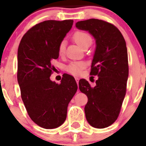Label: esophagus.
<instances>
[{
    "instance_id": "34e87169",
    "label": "esophagus",
    "mask_w": 146,
    "mask_h": 146,
    "mask_svg": "<svg viewBox=\"0 0 146 146\" xmlns=\"http://www.w3.org/2000/svg\"><path fill=\"white\" fill-rule=\"evenodd\" d=\"M75 80L76 82H77V86H78V84H79V78H78V77H75Z\"/></svg>"
}]
</instances>
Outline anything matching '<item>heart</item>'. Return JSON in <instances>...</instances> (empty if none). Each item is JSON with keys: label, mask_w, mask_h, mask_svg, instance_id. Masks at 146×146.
I'll use <instances>...</instances> for the list:
<instances>
[{"label": "heart", "mask_w": 146, "mask_h": 146, "mask_svg": "<svg viewBox=\"0 0 146 146\" xmlns=\"http://www.w3.org/2000/svg\"><path fill=\"white\" fill-rule=\"evenodd\" d=\"M74 39L77 44H79L82 48L87 44L92 42V38L88 33L84 31H77L74 34ZM66 50V42L62 41L58 46V53L60 55H64ZM84 64L82 62H72L67 66L66 70L74 75H78L81 73L82 69L84 68Z\"/></svg>", "instance_id": "obj_1"}]
</instances>
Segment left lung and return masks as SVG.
I'll return each mask as SVG.
<instances>
[{
	"mask_svg": "<svg viewBox=\"0 0 146 146\" xmlns=\"http://www.w3.org/2000/svg\"><path fill=\"white\" fill-rule=\"evenodd\" d=\"M75 25L96 40L90 73L98 76L96 86L92 88L85 79L79 81L80 91L88 96L86 119L93 127L105 128L118 118L126 95L129 76L126 42L119 30L108 22L90 19Z\"/></svg>",
	"mask_w": 146,
	"mask_h": 146,
	"instance_id": "obj_1",
	"label": "left lung"
}]
</instances>
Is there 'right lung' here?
<instances>
[{"mask_svg": "<svg viewBox=\"0 0 146 146\" xmlns=\"http://www.w3.org/2000/svg\"><path fill=\"white\" fill-rule=\"evenodd\" d=\"M73 20H47L25 33L17 51V81L28 115L44 129H55L66 118L67 108L77 90L75 80L64 74L60 84L50 80L52 61Z\"/></svg>", "mask_w": 146, "mask_h": 146, "instance_id": "obj_1", "label": "right lung"}]
</instances>
